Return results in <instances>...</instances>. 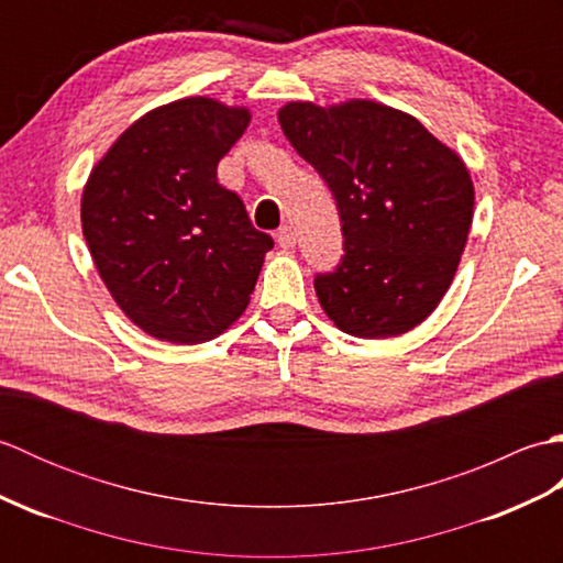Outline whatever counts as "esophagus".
<instances>
[{
  "label": "esophagus",
  "mask_w": 563,
  "mask_h": 563,
  "mask_svg": "<svg viewBox=\"0 0 563 563\" xmlns=\"http://www.w3.org/2000/svg\"><path fill=\"white\" fill-rule=\"evenodd\" d=\"M275 242H278L280 249H292L297 244V236H295L292 227H288V224L280 227L278 234H275Z\"/></svg>",
  "instance_id": "34e87169"
}]
</instances>
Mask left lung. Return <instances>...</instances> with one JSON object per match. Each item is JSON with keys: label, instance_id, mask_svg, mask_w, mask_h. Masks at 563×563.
Returning <instances> with one entry per match:
<instances>
[{"label": "left lung", "instance_id": "1", "mask_svg": "<svg viewBox=\"0 0 563 563\" xmlns=\"http://www.w3.org/2000/svg\"><path fill=\"white\" fill-rule=\"evenodd\" d=\"M278 121L339 208L343 256L314 275L324 312L357 339L421 324L450 288L472 227L462 159L416 118L375 101H295Z\"/></svg>", "mask_w": 563, "mask_h": 563}]
</instances>
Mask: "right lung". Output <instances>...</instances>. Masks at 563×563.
Masks as SVG:
<instances>
[{
  "mask_svg": "<svg viewBox=\"0 0 563 563\" xmlns=\"http://www.w3.org/2000/svg\"><path fill=\"white\" fill-rule=\"evenodd\" d=\"M249 125L246 109L181 99L142 115L91 172L81 230L118 307L172 343H202L242 317L273 239L218 164Z\"/></svg>",
  "mask_w": 563,
  "mask_h": 563,
  "instance_id": "right-lung-1",
  "label": "right lung"
}]
</instances>
